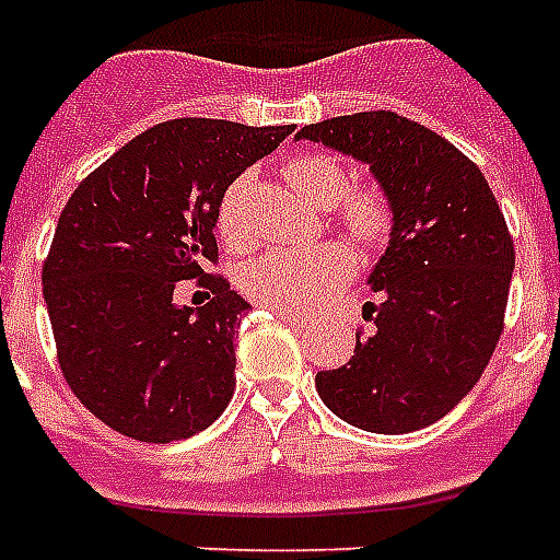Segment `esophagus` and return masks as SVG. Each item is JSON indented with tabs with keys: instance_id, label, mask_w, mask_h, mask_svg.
<instances>
[{
	"instance_id": "1",
	"label": "esophagus",
	"mask_w": 560,
	"mask_h": 560,
	"mask_svg": "<svg viewBox=\"0 0 560 560\" xmlns=\"http://www.w3.org/2000/svg\"><path fill=\"white\" fill-rule=\"evenodd\" d=\"M272 316H276V319H281V323H288V325L305 323V319H302L299 314H293V311H279V307H272Z\"/></svg>"
}]
</instances>
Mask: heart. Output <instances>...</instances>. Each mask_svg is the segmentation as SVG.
<instances>
[{"label":"heart","mask_w":560,"mask_h":560,"mask_svg":"<svg viewBox=\"0 0 560 560\" xmlns=\"http://www.w3.org/2000/svg\"><path fill=\"white\" fill-rule=\"evenodd\" d=\"M284 177L293 191L302 194L319 209H331L342 200V226L358 244L377 241L389 223V209L374 188H354L349 195L345 194L349 190V174H346V165L331 153H302L284 165ZM218 229L229 246L246 244L235 188L220 202ZM342 272H346V253L337 246L272 249L249 264V270L244 272V288L246 296L264 307L305 311L334 281L342 279Z\"/></svg>","instance_id":"b5f03b06"}]
</instances>
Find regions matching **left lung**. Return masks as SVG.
Returning a JSON list of instances; mask_svg holds the SVG:
<instances>
[{
    "instance_id": "1",
    "label": "left lung",
    "mask_w": 560,
    "mask_h": 560,
    "mask_svg": "<svg viewBox=\"0 0 560 560\" xmlns=\"http://www.w3.org/2000/svg\"><path fill=\"white\" fill-rule=\"evenodd\" d=\"M363 162L389 206L381 293L354 358L316 374L334 416L369 433H412L444 418L486 372L503 331L514 244L482 171L418 121L374 109L296 133Z\"/></svg>"
}]
</instances>
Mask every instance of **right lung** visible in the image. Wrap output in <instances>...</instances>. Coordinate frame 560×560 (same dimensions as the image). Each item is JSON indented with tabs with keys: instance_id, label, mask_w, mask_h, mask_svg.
Returning a JSON list of instances; mask_svg holds the SVG:
<instances>
[{
	"instance_id": "add662e5",
	"label": "right lung",
	"mask_w": 560,
	"mask_h": 560,
	"mask_svg": "<svg viewBox=\"0 0 560 560\" xmlns=\"http://www.w3.org/2000/svg\"><path fill=\"white\" fill-rule=\"evenodd\" d=\"M293 125L174 118L109 156L66 202L43 267V296L66 383L104 424L139 442L200 433L235 392V331L253 311L226 279L211 302L174 288L218 258L226 188Z\"/></svg>"
}]
</instances>
